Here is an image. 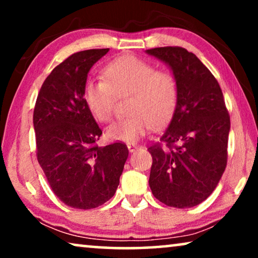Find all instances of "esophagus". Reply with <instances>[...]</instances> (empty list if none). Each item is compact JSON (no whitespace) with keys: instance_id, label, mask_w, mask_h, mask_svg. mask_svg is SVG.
I'll return each mask as SVG.
<instances>
[{"instance_id":"obj_1","label":"esophagus","mask_w":258,"mask_h":258,"mask_svg":"<svg viewBox=\"0 0 258 258\" xmlns=\"http://www.w3.org/2000/svg\"><path fill=\"white\" fill-rule=\"evenodd\" d=\"M126 147H128V149H129L130 153H134V151H135V150L140 149V147L137 146V144H135V143H129Z\"/></svg>"}]
</instances>
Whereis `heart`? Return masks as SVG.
Here are the masks:
<instances>
[{"label": "heart", "instance_id": "heart-1", "mask_svg": "<svg viewBox=\"0 0 258 258\" xmlns=\"http://www.w3.org/2000/svg\"><path fill=\"white\" fill-rule=\"evenodd\" d=\"M103 74L105 80H88L83 90L84 102L97 121H110L117 96H130V114L109 125V139L136 142L153 126L160 128L170 121L178 100L177 81L171 73L126 55L109 63Z\"/></svg>", "mask_w": 258, "mask_h": 258}]
</instances>
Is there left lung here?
<instances>
[{
    "label": "left lung",
    "instance_id": "8db88e82",
    "mask_svg": "<svg viewBox=\"0 0 258 258\" xmlns=\"http://www.w3.org/2000/svg\"><path fill=\"white\" fill-rule=\"evenodd\" d=\"M170 67L178 100L168 129L148 148L149 185L168 207L191 208L211 195L227 167L230 116L210 70L181 47L148 49Z\"/></svg>",
    "mask_w": 258,
    "mask_h": 258
}]
</instances>
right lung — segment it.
I'll return each instance as SVG.
<instances>
[{
    "mask_svg": "<svg viewBox=\"0 0 258 258\" xmlns=\"http://www.w3.org/2000/svg\"><path fill=\"white\" fill-rule=\"evenodd\" d=\"M109 49L69 56L42 84L34 109L37 161L56 196L75 209H93L115 195L128 148L98 147L102 130L83 97L88 73Z\"/></svg>",
    "mask_w": 258,
    "mask_h": 258,
    "instance_id": "add662e5",
    "label": "right lung"
}]
</instances>
